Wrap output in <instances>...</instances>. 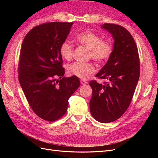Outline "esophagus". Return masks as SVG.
<instances>
[{
    "label": "esophagus",
    "mask_w": 158,
    "mask_h": 158,
    "mask_svg": "<svg viewBox=\"0 0 158 158\" xmlns=\"http://www.w3.org/2000/svg\"><path fill=\"white\" fill-rule=\"evenodd\" d=\"M80 83H81V84H82V85H85V84H88V82H86V81L82 80H80Z\"/></svg>",
    "instance_id": "1"
}]
</instances>
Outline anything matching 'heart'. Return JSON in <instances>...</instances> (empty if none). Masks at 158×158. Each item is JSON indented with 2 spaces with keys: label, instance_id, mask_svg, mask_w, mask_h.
<instances>
[{
  "label": "heart",
  "instance_id": "obj_1",
  "mask_svg": "<svg viewBox=\"0 0 158 158\" xmlns=\"http://www.w3.org/2000/svg\"><path fill=\"white\" fill-rule=\"evenodd\" d=\"M76 40L89 50V56L98 63H104L111 55V43L102 41V38L94 32L80 33L76 37ZM59 52L63 59L70 60L73 55V47L69 42L64 41L60 46ZM67 70L70 75L81 79H87L95 73V69L92 63L75 62L68 66Z\"/></svg>",
  "mask_w": 158,
  "mask_h": 158
}]
</instances>
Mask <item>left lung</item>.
<instances>
[{"label":"left lung","mask_w":158,"mask_h":158,"mask_svg":"<svg viewBox=\"0 0 158 158\" xmlns=\"http://www.w3.org/2000/svg\"><path fill=\"white\" fill-rule=\"evenodd\" d=\"M101 27L112 35L113 49L95 75L107 82L89 83L92 88L89 109L95 120L107 123L120 118L130 105L139 80L140 60L136 43L125 28L113 23H104Z\"/></svg>","instance_id":"left-lung-1"}]
</instances>
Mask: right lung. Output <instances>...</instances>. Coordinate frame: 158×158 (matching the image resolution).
Returning <instances> with one entry per match:
<instances>
[{
    "label": "right lung",
    "instance_id": "right-lung-1",
    "mask_svg": "<svg viewBox=\"0 0 158 158\" xmlns=\"http://www.w3.org/2000/svg\"><path fill=\"white\" fill-rule=\"evenodd\" d=\"M73 23L49 22L33 27L23 41L18 64L19 82L32 110L47 121L67 111L69 99L80 86L79 78L64 77L60 55ZM59 77L61 80H56Z\"/></svg>",
    "mask_w": 158,
    "mask_h": 158
}]
</instances>
